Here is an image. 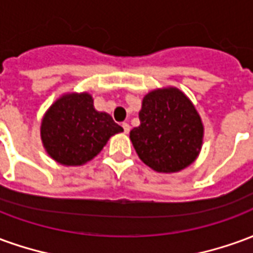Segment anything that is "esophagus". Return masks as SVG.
<instances>
[{
    "label": "esophagus",
    "mask_w": 253,
    "mask_h": 253,
    "mask_svg": "<svg viewBox=\"0 0 253 253\" xmlns=\"http://www.w3.org/2000/svg\"><path fill=\"white\" fill-rule=\"evenodd\" d=\"M122 127H123V131L125 132L130 131V125H128L127 122H123V123H122Z\"/></svg>",
    "instance_id": "esophagus-1"
}]
</instances>
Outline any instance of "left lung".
I'll return each mask as SVG.
<instances>
[{
    "mask_svg": "<svg viewBox=\"0 0 253 253\" xmlns=\"http://www.w3.org/2000/svg\"><path fill=\"white\" fill-rule=\"evenodd\" d=\"M141 125L130 131L135 152L157 172H179L201 152L203 125L186 94L176 88L157 89L142 100Z\"/></svg>",
    "mask_w": 253,
    "mask_h": 253,
    "instance_id": "obj_1",
    "label": "left lung"
}]
</instances>
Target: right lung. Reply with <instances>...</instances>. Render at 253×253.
<instances>
[{
	"instance_id": "add662e5",
	"label": "right lung",
	"mask_w": 253,
	"mask_h": 253,
	"mask_svg": "<svg viewBox=\"0 0 253 253\" xmlns=\"http://www.w3.org/2000/svg\"><path fill=\"white\" fill-rule=\"evenodd\" d=\"M123 131L108 114L94 110L92 96L70 93L58 99L42 121L47 153L63 165H83L101 152L111 135Z\"/></svg>"
}]
</instances>
